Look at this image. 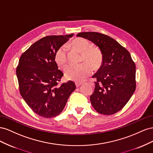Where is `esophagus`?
<instances>
[{
  "instance_id": "obj_1",
  "label": "esophagus",
  "mask_w": 153,
  "mask_h": 153,
  "mask_svg": "<svg viewBox=\"0 0 153 153\" xmlns=\"http://www.w3.org/2000/svg\"><path fill=\"white\" fill-rule=\"evenodd\" d=\"M76 83V87H79V86H80L82 83L81 82H75Z\"/></svg>"
}]
</instances>
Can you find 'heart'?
<instances>
[{"label": "heart", "instance_id": "1", "mask_svg": "<svg viewBox=\"0 0 153 153\" xmlns=\"http://www.w3.org/2000/svg\"><path fill=\"white\" fill-rule=\"evenodd\" d=\"M71 47L81 52V62H89L94 68H97L101 65L102 60L101 51L97 47L90 46V42L86 39L80 37L74 39L71 43ZM54 60L59 67H63L66 64L67 62L66 47L62 46L59 48L55 53ZM89 64L82 63L78 65H68L64 69L65 77L68 79L83 81L92 72V67Z\"/></svg>", "mask_w": 153, "mask_h": 153}]
</instances>
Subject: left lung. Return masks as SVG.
Returning a JSON list of instances; mask_svg holds the SVG:
<instances>
[{"label": "left lung", "mask_w": 153, "mask_h": 153, "mask_svg": "<svg viewBox=\"0 0 153 153\" xmlns=\"http://www.w3.org/2000/svg\"><path fill=\"white\" fill-rule=\"evenodd\" d=\"M99 47L102 65L92 77L95 89L90 99L95 110L110 115L123 109L136 89V66L128 51L114 39L97 32L77 34Z\"/></svg>", "instance_id": "obj_1"}]
</instances>
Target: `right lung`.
Segmentation results:
<instances>
[{
	"mask_svg": "<svg viewBox=\"0 0 153 153\" xmlns=\"http://www.w3.org/2000/svg\"><path fill=\"white\" fill-rule=\"evenodd\" d=\"M72 36L43 37L20 56L16 70L20 93L39 116L52 118L60 114L76 88L72 81L59 85L63 73L54 60L56 52Z\"/></svg>",
	"mask_w": 153,
	"mask_h": 153,
	"instance_id": "add662e5",
	"label": "right lung"
}]
</instances>
